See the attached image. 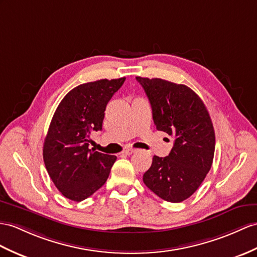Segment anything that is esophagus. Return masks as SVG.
Listing matches in <instances>:
<instances>
[{
	"mask_svg": "<svg viewBox=\"0 0 257 257\" xmlns=\"http://www.w3.org/2000/svg\"><path fill=\"white\" fill-rule=\"evenodd\" d=\"M123 153L125 155H132L133 153H135V149L134 148H126V149L123 150Z\"/></svg>",
	"mask_w": 257,
	"mask_h": 257,
	"instance_id": "34e87169",
	"label": "esophagus"
}]
</instances>
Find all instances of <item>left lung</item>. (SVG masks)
Instances as JSON below:
<instances>
[{"instance_id":"1","label":"left lung","mask_w":257,"mask_h":257,"mask_svg":"<svg viewBox=\"0 0 257 257\" xmlns=\"http://www.w3.org/2000/svg\"><path fill=\"white\" fill-rule=\"evenodd\" d=\"M149 99L158 131L174 139L167 157L154 156L143 181L170 203L189 198L207 176L215 154V131L202 99L190 87L161 78L136 77Z\"/></svg>"}]
</instances>
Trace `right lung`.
I'll use <instances>...</instances> for the list:
<instances>
[{"label":"right lung","mask_w":257,"mask_h":257,"mask_svg":"<svg viewBox=\"0 0 257 257\" xmlns=\"http://www.w3.org/2000/svg\"><path fill=\"white\" fill-rule=\"evenodd\" d=\"M125 77L75 87L62 99L43 144V161L62 195L74 202L91 196L107 181L115 156L89 149V135L101 131L104 111Z\"/></svg>","instance_id":"obj_1"}]
</instances>
